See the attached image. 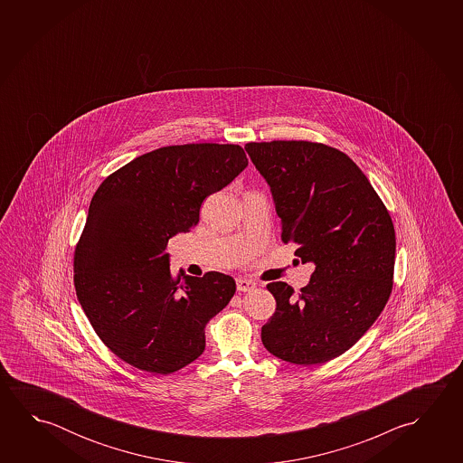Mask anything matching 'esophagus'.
I'll return each mask as SVG.
<instances>
[{"label":"esophagus","mask_w":463,"mask_h":463,"mask_svg":"<svg viewBox=\"0 0 463 463\" xmlns=\"http://www.w3.org/2000/svg\"><path fill=\"white\" fill-rule=\"evenodd\" d=\"M255 288H257L255 280L247 279V278H239L237 279V290L239 292H250Z\"/></svg>","instance_id":"1"}]
</instances>
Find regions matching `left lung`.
<instances>
[{"label": "left lung", "mask_w": 463, "mask_h": 463, "mask_svg": "<svg viewBox=\"0 0 463 463\" xmlns=\"http://www.w3.org/2000/svg\"><path fill=\"white\" fill-rule=\"evenodd\" d=\"M245 150L271 187L282 242L296 243L302 263H315L298 294L286 282L266 286L276 311L261 342L288 364H326L372 327L391 297V214L362 169L329 145L273 140Z\"/></svg>", "instance_id": "obj_1"}]
</instances>
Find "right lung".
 <instances>
[{
    "label": "right lung",
    "mask_w": 463,
    "mask_h": 463,
    "mask_svg": "<svg viewBox=\"0 0 463 463\" xmlns=\"http://www.w3.org/2000/svg\"><path fill=\"white\" fill-rule=\"evenodd\" d=\"M249 165L242 146L187 144L145 153L91 198L74 251V288L91 327L122 362L171 374L205 350L206 323L235 292L226 274H173L167 242L195 228L208 195Z\"/></svg>",
    "instance_id": "1"
}]
</instances>
